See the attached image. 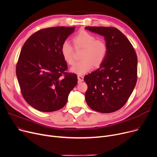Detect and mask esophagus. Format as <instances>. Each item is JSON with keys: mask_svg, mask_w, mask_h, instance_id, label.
Masks as SVG:
<instances>
[{"mask_svg": "<svg viewBox=\"0 0 157 157\" xmlns=\"http://www.w3.org/2000/svg\"><path fill=\"white\" fill-rule=\"evenodd\" d=\"M78 82H81L83 81V80H84V77H83L82 76L78 75Z\"/></svg>", "mask_w": 157, "mask_h": 157, "instance_id": "esophagus-1", "label": "esophagus"}]
</instances>
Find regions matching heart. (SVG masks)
Masks as SVG:
<instances>
[{
    "instance_id": "obj_1",
    "label": "heart",
    "mask_w": 157,
    "mask_h": 157,
    "mask_svg": "<svg viewBox=\"0 0 157 157\" xmlns=\"http://www.w3.org/2000/svg\"><path fill=\"white\" fill-rule=\"evenodd\" d=\"M72 40L76 50H82L80 55L81 60L70 69L71 72L84 75L90 71L93 66L97 68L102 65L108 53V46L104 40L96 39L93 34L83 31L77 34ZM61 54L66 63L73 64L74 49L69 42H63L61 47Z\"/></svg>"
}]
</instances>
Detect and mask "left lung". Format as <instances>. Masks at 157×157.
<instances>
[{
	"mask_svg": "<svg viewBox=\"0 0 157 157\" xmlns=\"http://www.w3.org/2000/svg\"><path fill=\"white\" fill-rule=\"evenodd\" d=\"M85 29L104 36L108 46L102 65L84 78L88 85L86 103L98 112H115L124 105L136 85V52L129 40L115 27L91 26Z\"/></svg>",
	"mask_w": 157,
	"mask_h": 157,
	"instance_id": "obj_1",
	"label": "left lung"
}]
</instances>
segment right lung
Wrapping results in <instances>:
<instances>
[{
  "instance_id": "add662e5",
  "label": "right lung",
  "mask_w": 157,
  "mask_h": 157,
  "mask_svg": "<svg viewBox=\"0 0 157 157\" xmlns=\"http://www.w3.org/2000/svg\"><path fill=\"white\" fill-rule=\"evenodd\" d=\"M75 27H52L30 36L21 49L16 75L25 101L42 112L63 108L77 84L76 74L67 73L61 47Z\"/></svg>"
}]
</instances>
